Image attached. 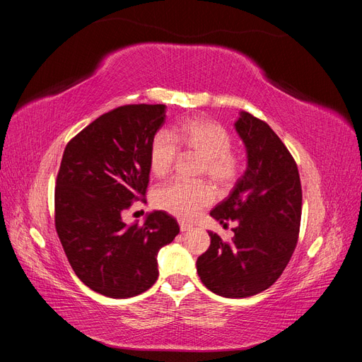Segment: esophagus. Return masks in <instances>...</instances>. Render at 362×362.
I'll return each mask as SVG.
<instances>
[{
  "mask_svg": "<svg viewBox=\"0 0 362 362\" xmlns=\"http://www.w3.org/2000/svg\"><path fill=\"white\" fill-rule=\"evenodd\" d=\"M193 226L190 225V223H187V222H180V229H181V233H185V231H189V229H192Z\"/></svg>",
  "mask_w": 362,
  "mask_h": 362,
  "instance_id": "esophagus-1",
  "label": "esophagus"
}]
</instances>
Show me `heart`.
I'll return each instance as SVG.
<instances>
[{"instance_id":"obj_1","label":"heart","mask_w":362,"mask_h":362,"mask_svg":"<svg viewBox=\"0 0 362 362\" xmlns=\"http://www.w3.org/2000/svg\"><path fill=\"white\" fill-rule=\"evenodd\" d=\"M233 139L228 131L210 119L193 117L185 120L172 133L160 131L149 151L151 170L161 178L172 170L180 157V148L202 158L201 173L218 185L231 184L238 175L240 160L231 151ZM214 199L211 187L205 182L173 180L161 185L154 202L161 210L180 218H193Z\"/></svg>"}]
</instances>
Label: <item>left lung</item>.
<instances>
[{"instance_id":"left-lung-1","label":"left lung","mask_w":362,"mask_h":362,"mask_svg":"<svg viewBox=\"0 0 362 362\" xmlns=\"http://www.w3.org/2000/svg\"><path fill=\"white\" fill-rule=\"evenodd\" d=\"M234 128L246 149V170L210 213L222 225L235 221L234 237L226 243L208 233L211 245L196 261L204 286L231 299L276 282L298 243L302 214L298 166L275 131L247 112H240Z\"/></svg>"}]
</instances>
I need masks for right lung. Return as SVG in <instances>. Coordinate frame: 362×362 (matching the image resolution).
Listing matches in <instances>:
<instances>
[{
	"mask_svg": "<svg viewBox=\"0 0 362 362\" xmlns=\"http://www.w3.org/2000/svg\"><path fill=\"white\" fill-rule=\"evenodd\" d=\"M166 120V105L117 107L63 152L56 185V229L71 267L87 287L113 299L146 291L158 278V250L180 226L164 211L144 223L122 213L149 182V151Z\"/></svg>",
	"mask_w": 362,
	"mask_h": 362,
	"instance_id": "add662e5",
	"label": "right lung"
}]
</instances>
